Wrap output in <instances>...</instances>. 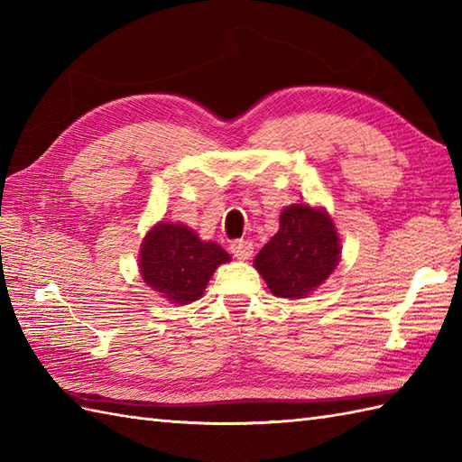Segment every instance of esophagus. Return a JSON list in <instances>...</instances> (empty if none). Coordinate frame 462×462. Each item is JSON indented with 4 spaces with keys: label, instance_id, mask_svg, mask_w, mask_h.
I'll return each mask as SVG.
<instances>
[{
    "label": "esophagus",
    "instance_id": "obj_1",
    "mask_svg": "<svg viewBox=\"0 0 462 462\" xmlns=\"http://www.w3.org/2000/svg\"><path fill=\"white\" fill-rule=\"evenodd\" d=\"M230 252L238 260H248L252 256V252H254V244L250 240H234L230 244Z\"/></svg>",
    "mask_w": 462,
    "mask_h": 462
}]
</instances>
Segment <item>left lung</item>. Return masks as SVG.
Segmentation results:
<instances>
[{"mask_svg":"<svg viewBox=\"0 0 462 462\" xmlns=\"http://www.w3.org/2000/svg\"><path fill=\"white\" fill-rule=\"evenodd\" d=\"M339 236L331 216L310 204L286 206L280 230L263 246L254 266L278 298H306L339 263Z\"/></svg>","mask_w":462,"mask_h":462,"instance_id":"left-lung-1","label":"left lung"}]
</instances>
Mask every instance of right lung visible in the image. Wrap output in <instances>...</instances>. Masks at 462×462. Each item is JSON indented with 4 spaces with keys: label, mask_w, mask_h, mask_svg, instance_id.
I'll use <instances>...</instances> for the list:
<instances>
[{
    "label": "right lung",
    "mask_w": 462,
    "mask_h": 462,
    "mask_svg": "<svg viewBox=\"0 0 462 462\" xmlns=\"http://www.w3.org/2000/svg\"><path fill=\"white\" fill-rule=\"evenodd\" d=\"M230 254L216 242H202L184 224L159 222L141 244L139 268L146 286L176 306L202 298L206 283Z\"/></svg>",
    "instance_id": "obj_1"
}]
</instances>
